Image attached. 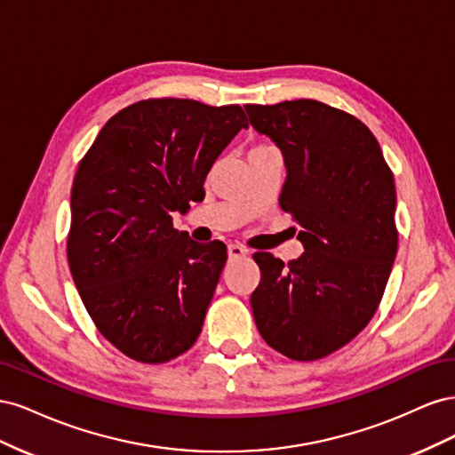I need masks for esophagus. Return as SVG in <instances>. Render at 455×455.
Masks as SVG:
<instances>
[{"instance_id":"obj_1","label":"esophagus","mask_w":455,"mask_h":455,"mask_svg":"<svg viewBox=\"0 0 455 455\" xmlns=\"http://www.w3.org/2000/svg\"><path fill=\"white\" fill-rule=\"evenodd\" d=\"M228 254H229V258H243V256L249 254V251H246L243 244L231 243V244H228Z\"/></svg>"}]
</instances>
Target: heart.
<instances>
[{
    "instance_id": "heart-1",
    "label": "heart",
    "mask_w": 455,
    "mask_h": 455,
    "mask_svg": "<svg viewBox=\"0 0 455 455\" xmlns=\"http://www.w3.org/2000/svg\"><path fill=\"white\" fill-rule=\"evenodd\" d=\"M269 144H256V146H252V149L251 151H254V149H261V148H267Z\"/></svg>"
}]
</instances>
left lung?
<instances>
[{"instance_id": "obj_1", "label": "left lung", "mask_w": 455, "mask_h": 455, "mask_svg": "<svg viewBox=\"0 0 455 455\" xmlns=\"http://www.w3.org/2000/svg\"><path fill=\"white\" fill-rule=\"evenodd\" d=\"M244 109L283 151L279 204L306 249L286 266L271 252L252 256L254 321L288 359H323L364 330L387 286L398 246L393 172L376 136L343 109L309 99Z\"/></svg>"}]
</instances>
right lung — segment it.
I'll list each match as a JSON object with an SVG mask.
<instances>
[{
    "label": "right lung",
    "mask_w": 455,
    "mask_h": 455,
    "mask_svg": "<svg viewBox=\"0 0 455 455\" xmlns=\"http://www.w3.org/2000/svg\"><path fill=\"white\" fill-rule=\"evenodd\" d=\"M249 121L237 104L148 99L109 119L72 186L68 264L99 332L129 359L163 364L201 334L228 249L172 226Z\"/></svg>",
    "instance_id": "add662e5"
}]
</instances>
